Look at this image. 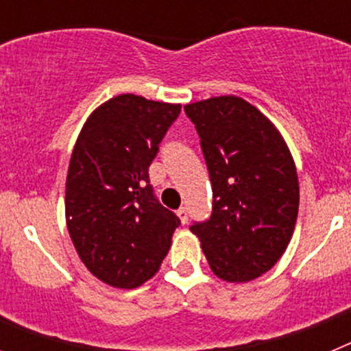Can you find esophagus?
<instances>
[{"label":"esophagus","instance_id":"1","mask_svg":"<svg viewBox=\"0 0 351 351\" xmlns=\"http://www.w3.org/2000/svg\"><path fill=\"white\" fill-rule=\"evenodd\" d=\"M178 216L179 219H181V223H188V209H186V207L178 209Z\"/></svg>","mask_w":351,"mask_h":351}]
</instances>
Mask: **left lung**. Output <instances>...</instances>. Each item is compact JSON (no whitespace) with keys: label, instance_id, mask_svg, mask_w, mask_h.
<instances>
[{"label":"left lung","instance_id":"left-lung-1","mask_svg":"<svg viewBox=\"0 0 351 351\" xmlns=\"http://www.w3.org/2000/svg\"><path fill=\"white\" fill-rule=\"evenodd\" d=\"M197 128L213 184V210L191 232L210 269L230 283L265 274L290 243L299 213V179L283 137L237 96L184 107Z\"/></svg>","mask_w":351,"mask_h":351}]
</instances>
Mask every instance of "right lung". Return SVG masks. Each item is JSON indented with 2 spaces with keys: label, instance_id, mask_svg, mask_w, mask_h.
<instances>
[{
  "label": "right lung",
  "instance_id": "right-lung-1",
  "mask_svg": "<svg viewBox=\"0 0 351 351\" xmlns=\"http://www.w3.org/2000/svg\"><path fill=\"white\" fill-rule=\"evenodd\" d=\"M181 105L119 95L86 121L66 178V225L84 265L104 283L137 288L160 269L181 219L149 181Z\"/></svg>",
  "mask_w": 351,
  "mask_h": 351
}]
</instances>
